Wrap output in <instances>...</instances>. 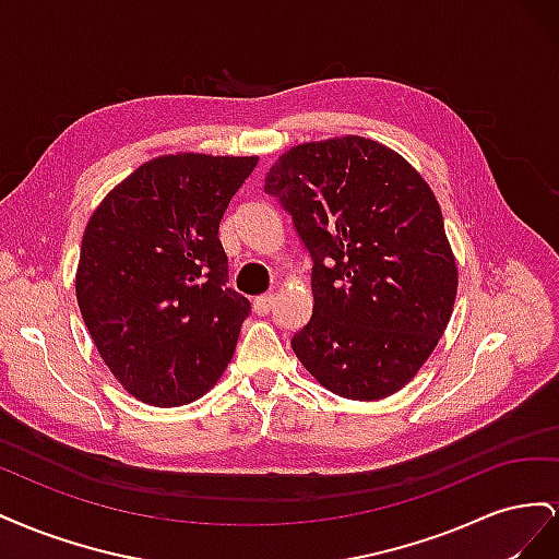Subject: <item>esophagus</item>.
Wrapping results in <instances>:
<instances>
[{"mask_svg":"<svg viewBox=\"0 0 559 559\" xmlns=\"http://www.w3.org/2000/svg\"><path fill=\"white\" fill-rule=\"evenodd\" d=\"M273 308H275V296L273 294H263L259 298H253V312H257V314L263 317Z\"/></svg>","mask_w":559,"mask_h":559,"instance_id":"obj_1","label":"esophagus"}]
</instances>
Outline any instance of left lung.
I'll return each instance as SVG.
<instances>
[{"label": "left lung", "instance_id": "1", "mask_svg": "<svg viewBox=\"0 0 559 559\" xmlns=\"http://www.w3.org/2000/svg\"><path fill=\"white\" fill-rule=\"evenodd\" d=\"M263 191L314 261L298 361L343 399L396 394L445 333L460 282L431 186L394 148L345 134L292 146Z\"/></svg>", "mask_w": 559, "mask_h": 559}]
</instances>
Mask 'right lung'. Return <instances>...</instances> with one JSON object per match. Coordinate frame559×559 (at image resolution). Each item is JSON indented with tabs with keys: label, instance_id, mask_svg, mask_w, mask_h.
<instances>
[{
	"label": "right lung",
	"instance_id": "1",
	"mask_svg": "<svg viewBox=\"0 0 559 559\" xmlns=\"http://www.w3.org/2000/svg\"><path fill=\"white\" fill-rule=\"evenodd\" d=\"M259 156L167 154L99 202L83 230L76 300L128 394L170 408L222 378L249 300L226 289L218 224Z\"/></svg>",
	"mask_w": 559,
	"mask_h": 559
}]
</instances>
